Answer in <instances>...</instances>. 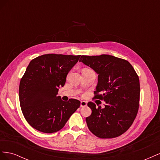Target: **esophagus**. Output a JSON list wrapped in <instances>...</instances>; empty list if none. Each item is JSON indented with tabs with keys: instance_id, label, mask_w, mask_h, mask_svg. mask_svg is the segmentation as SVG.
Segmentation results:
<instances>
[{
	"instance_id": "1",
	"label": "esophagus",
	"mask_w": 160,
	"mask_h": 160,
	"mask_svg": "<svg viewBox=\"0 0 160 160\" xmlns=\"http://www.w3.org/2000/svg\"><path fill=\"white\" fill-rule=\"evenodd\" d=\"M87 104H88V103H87L86 101H81V105H81V108H83V107H86Z\"/></svg>"
}]
</instances>
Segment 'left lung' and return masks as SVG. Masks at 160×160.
<instances>
[{"instance_id":"1","label":"left lung","mask_w":160,"mask_h":160,"mask_svg":"<svg viewBox=\"0 0 160 160\" xmlns=\"http://www.w3.org/2000/svg\"><path fill=\"white\" fill-rule=\"evenodd\" d=\"M80 62L98 74L94 98L105 108L89 102L91 114L86 118L89 129L99 138H113L125 133L136 117L139 103V77L129 62L109 55H82Z\"/></svg>"}]
</instances>
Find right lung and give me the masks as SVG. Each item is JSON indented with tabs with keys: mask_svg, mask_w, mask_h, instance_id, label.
Returning <instances> with one entry per match:
<instances>
[{
	"mask_svg": "<svg viewBox=\"0 0 160 160\" xmlns=\"http://www.w3.org/2000/svg\"><path fill=\"white\" fill-rule=\"evenodd\" d=\"M80 56L47 54L30 62L21 79L19 101L24 117L33 128L57 132L79 108V100L63 101L57 95Z\"/></svg>",
	"mask_w": 160,
	"mask_h": 160,
	"instance_id": "1",
	"label": "right lung"
}]
</instances>
